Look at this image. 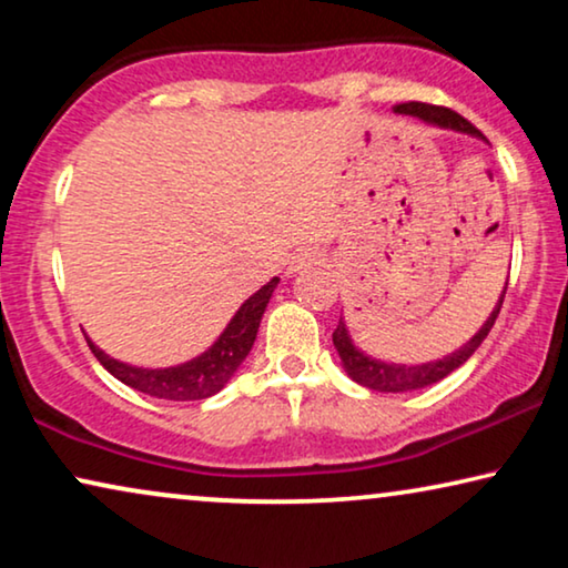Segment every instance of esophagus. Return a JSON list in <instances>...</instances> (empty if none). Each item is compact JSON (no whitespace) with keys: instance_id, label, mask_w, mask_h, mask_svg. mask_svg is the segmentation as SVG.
I'll return each instance as SVG.
<instances>
[{"instance_id":"1","label":"esophagus","mask_w":568,"mask_h":568,"mask_svg":"<svg viewBox=\"0 0 568 568\" xmlns=\"http://www.w3.org/2000/svg\"><path fill=\"white\" fill-rule=\"evenodd\" d=\"M317 258H321V255H317L315 251H310V247H305V251H297L290 261V271H292V274H297V271L310 268L313 263H317Z\"/></svg>"}]
</instances>
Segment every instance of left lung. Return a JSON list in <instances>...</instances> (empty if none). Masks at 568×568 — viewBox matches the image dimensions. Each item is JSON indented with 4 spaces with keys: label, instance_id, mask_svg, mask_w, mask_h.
<instances>
[{
    "label": "left lung",
    "instance_id": "left-lung-1",
    "mask_svg": "<svg viewBox=\"0 0 568 568\" xmlns=\"http://www.w3.org/2000/svg\"><path fill=\"white\" fill-rule=\"evenodd\" d=\"M395 111L416 115V119H422L426 123H434V126L455 129V131H463V134H473V136L484 139V134H480V131L473 126L468 119H463L460 113H455L453 108L429 105V103H403V105L395 108ZM507 284H509V278H507ZM504 294H507V286H504V292H501V297H499V305L494 307V313L484 323V328H480L476 336H473L463 348H457L455 354H449V356H445V359H439V362L414 364V367H406V364H385V362L369 359V356H364L359 348L352 344V338H348V331H346L344 321H338L336 331H333V346H336L341 362H344L348 377H352L354 383H359V385L369 387V390H377V393H408V390H418V387L439 383L442 377H447L449 372H455L457 367H460V364H465V362L470 359L473 352H476V348L484 344V338L488 336V331L494 328L496 317H499Z\"/></svg>",
    "mask_w": 568,
    "mask_h": 568
}]
</instances>
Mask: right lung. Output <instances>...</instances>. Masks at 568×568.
<instances>
[{"label":"right lung","mask_w":568,"mask_h":568,"mask_svg":"<svg viewBox=\"0 0 568 568\" xmlns=\"http://www.w3.org/2000/svg\"><path fill=\"white\" fill-rule=\"evenodd\" d=\"M276 284L278 278H271L266 286H261L251 300L243 302V307L237 310L235 317H232L227 328H224V333L216 338V344L209 348V352L185 364H178V367H131V364L111 359V356L100 352L90 338L88 344L92 348V354H95V359L103 364L115 379H121L123 385L134 387L139 393L154 395V398L165 400H204L227 385V379L235 375V369L243 364L247 352L253 348L263 310H266Z\"/></svg>","instance_id":"obj_1"}]
</instances>
